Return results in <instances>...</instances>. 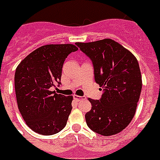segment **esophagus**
<instances>
[{
    "instance_id": "1",
    "label": "esophagus",
    "mask_w": 160,
    "mask_h": 160,
    "mask_svg": "<svg viewBox=\"0 0 160 160\" xmlns=\"http://www.w3.org/2000/svg\"><path fill=\"white\" fill-rule=\"evenodd\" d=\"M83 97L84 96H78V95H74V99L76 101H80L83 99Z\"/></svg>"
}]
</instances>
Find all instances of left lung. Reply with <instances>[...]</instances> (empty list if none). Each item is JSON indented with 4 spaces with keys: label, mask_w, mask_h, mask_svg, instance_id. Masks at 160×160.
<instances>
[{
    "label": "left lung",
    "mask_w": 160,
    "mask_h": 160,
    "mask_svg": "<svg viewBox=\"0 0 160 160\" xmlns=\"http://www.w3.org/2000/svg\"><path fill=\"white\" fill-rule=\"evenodd\" d=\"M76 44L92 60L95 80L102 89L100 100L89 98L92 108L86 113V123L101 135H114L128 126L136 112L142 88L138 60L111 38Z\"/></svg>",
    "instance_id": "8db88e82"
}]
</instances>
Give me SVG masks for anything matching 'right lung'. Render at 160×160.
Masks as SVG:
<instances>
[{
  "label": "right lung",
  "mask_w": 160,
  "mask_h": 160,
  "mask_svg": "<svg viewBox=\"0 0 160 160\" xmlns=\"http://www.w3.org/2000/svg\"><path fill=\"white\" fill-rule=\"evenodd\" d=\"M78 48L72 44L46 45L34 50L17 66L14 88L26 124L43 135L60 132L67 123L73 96L52 91L59 83L65 58Z\"/></svg>",
  "instance_id": "obj_1"
}]
</instances>
